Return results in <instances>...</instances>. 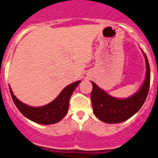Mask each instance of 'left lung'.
I'll return each instance as SVG.
<instances>
[{
    "label": "left lung",
    "mask_w": 158,
    "mask_h": 158,
    "mask_svg": "<svg viewBox=\"0 0 158 158\" xmlns=\"http://www.w3.org/2000/svg\"><path fill=\"white\" fill-rule=\"evenodd\" d=\"M144 53L147 66V73L144 83L140 90L127 99H116L109 95L100 89L94 82L90 99L93 105V111L98 119L106 123H120L131 118L143 106L147 99L150 87V66L148 57Z\"/></svg>",
    "instance_id": "8db88e82"
}]
</instances>
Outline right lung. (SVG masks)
<instances>
[{
	"mask_svg": "<svg viewBox=\"0 0 158 158\" xmlns=\"http://www.w3.org/2000/svg\"><path fill=\"white\" fill-rule=\"evenodd\" d=\"M80 82H81L80 80L76 81L66 86L53 101L41 107H31L27 106L21 102L14 95L10 88V92L15 105L24 116L36 123L51 125L60 121L67 115L71 94H73V90Z\"/></svg>",
	"mask_w": 158,
	"mask_h": 158,
	"instance_id": "1",
	"label": "right lung"
}]
</instances>
